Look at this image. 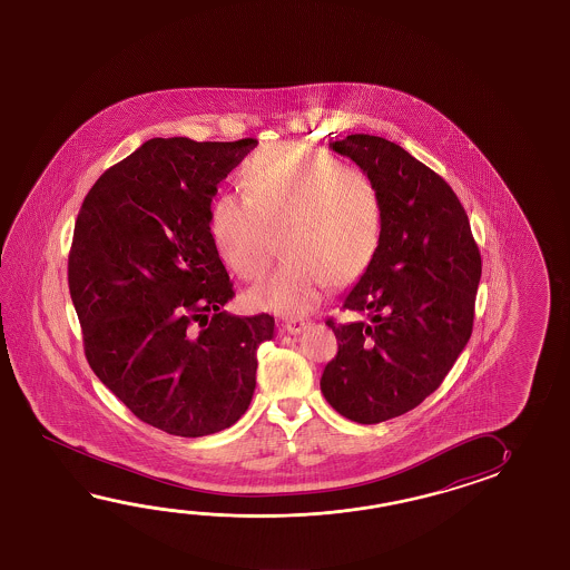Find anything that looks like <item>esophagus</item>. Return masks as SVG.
<instances>
[{
	"label": "esophagus",
	"mask_w": 570,
	"mask_h": 570,
	"mask_svg": "<svg viewBox=\"0 0 570 570\" xmlns=\"http://www.w3.org/2000/svg\"><path fill=\"white\" fill-rule=\"evenodd\" d=\"M307 326H309V322L302 320V317H289V320L283 322L285 332H289V334H299V332H303Z\"/></svg>",
	"instance_id": "34e87169"
}]
</instances>
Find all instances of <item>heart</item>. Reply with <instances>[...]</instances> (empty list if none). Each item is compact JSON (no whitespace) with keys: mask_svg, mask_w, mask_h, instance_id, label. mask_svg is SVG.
Instances as JSON below:
<instances>
[{"mask_svg":"<svg viewBox=\"0 0 570 570\" xmlns=\"http://www.w3.org/2000/svg\"><path fill=\"white\" fill-rule=\"evenodd\" d=\"M244 195L219 194L209 206V236L240 279L265 275L283 238L289 258L246 293L255 309L312 312L326 285L348 287L373 265L383 240L376 183L324 150L287 146L244 165Z\"/></svg>","mask_w":570,"mask_h":570,"instance_id":"1","label":"heart"}]
</instances>
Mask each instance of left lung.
<instances>
[{
  "mask_svg": "<svg viewBox=\"0 0 570 570\" xmlns=\"http://www.w3.org/2000/svg\"><path fill=\"white\" fill-rule=\"evenodd\" d=\"M376 183L383 240L348 291V324L327 326L338 354L320 381L327 403L356 424L417 407L449 375L473 334L481 253L456 194L424 163L381 136L330 142Z\"/></svg>",
  "mask_w": 570,
  "mask_h": 570,
  "instance_id": "8db88e82",
  "label": "left lung"
}]
</instances>
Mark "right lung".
Segmentation results:
<instances>
[{"instance_id":"obj_1","label":"right lung","mask_w":570,"mask_h":570,"mask_svg":"<svg viewBox=\"0 0 570 570\" xmlns=\"http://www.w3.org/2000/svg\"><path fill=\"white\" fill-rule=\"evenodd\" d=\"M256 146L153 138L109 167L75 222L69 291L87 363L145 424L199 438L236 424L256 387L268 314L222 307L230 277L209 236L218 183Z\"/></svg>"}]
</instances>
